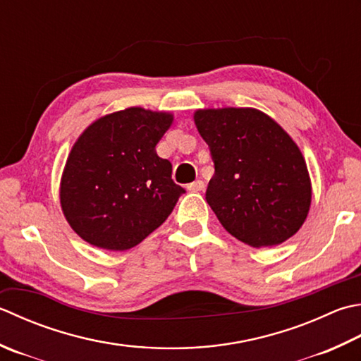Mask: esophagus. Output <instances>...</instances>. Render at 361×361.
<instances>
[{"mask_svg": "<svg viewBox=\"0 0 361 361\" xmlns=\"http://www.w3.org/2000/svg\"><path fill=\"white\" fill-rule=\"evenodd\" d=\"M188 189L192 190V192H199V190L204 189V183L202 180H197L194 183H190V185H188Z\"/></svg>", "mask_w": 361, "mask_h": 361, "instance_id": "obj_1", "label": "esophagus"}]
</instances>
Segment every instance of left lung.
Wrapping results in <instances>:
<instances>
[{
	"label": "left lung",
	"mask_w": 361,
	"mask_h": 361,
	"mask_svg": "<svg viewBox=\"0 0 361 361\" xmlns=\"http://www.w3.org/2000/svg\"><path fill=\"white\" fill-rule=\"evenodd\" d=\"M194 122L214 161L207 202L222 227L257 249L295 235L312 204V180L291 136L253 108L197 109Z\"/></svg>",
	"instance_id": "obj_1"
}]
</instances>
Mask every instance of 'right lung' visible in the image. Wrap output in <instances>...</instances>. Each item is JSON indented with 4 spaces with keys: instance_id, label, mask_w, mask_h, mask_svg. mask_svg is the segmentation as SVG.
Segmentation results:
<instances>
[{
    "instance_id": "1",
    "label": "right lung",
    "mask_w": 361,
    "mask_h": 361,
    "mask_svg": "<svg viewBox=\"0 0 361 361\" xmlns=\"http://www.w3.org/2000/svg\"><path fill=\"white\" fill-rule=\"evenodd\" d=\"M173 114L126 108L90 123L63 167L59 199L70 227L104 250L142 243L185 192L157 153Z\"/></svg>"
}]
</instances>
